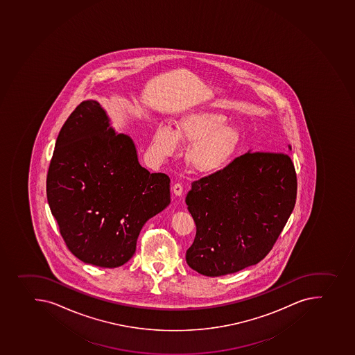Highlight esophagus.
Returning a JSON list of instances; mask_svg holds the SVG:
<instances>
[{
  "instance_id": "1",
  "label": "esophagus",
  "mask_w": 355,
  "mask_h": 355,
  "mask_svg": "<svg viewBox=\"0 0 355 355\" xmlns=\"http://www.w3.org/2000/svg\"><path fill=\"white\" fill-rule=\"evenodd\" d=\"M172 190L173 192H174V195L178 196V197H181V196H182V184H180V183H176V184H174V186H173Z\"/></svg>"
}]
</instances>
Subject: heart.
I'll list each match as a JSON object with an SVG mask.
<instances>
[{
	"label": "heart",
	"mask_w": 355,
	"mask_h": 355,
	"mask_svg": "<svg viewBox=\"0 0 355 355\" xmlns=\"http://www.w3.org/2000/svg\"><path fill=\"white\" fill-rule=\"evenodd\" d=\"M175 130L162 125L151 141L153 155L164 159L175 156L181 144L190 146L187 153L189 167L199 175H214L234 159L241 146V135L227 116L215 110H197L181 116Z\"/></svg>",
	"instance_id": "1"
}]
</instances>
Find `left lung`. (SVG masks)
I'll return each instance as SVG.
<instances>
[{
    "label": "left lung",
    "instance_id": "1",
    "mask_svg": "<svg viewBox=\"0 0 355 355\" xmlns=\"http://www.w3.org/2000/svg\"><path fill=\"white\" fill-rule=\"evenodd\" d=\"M296 193L294 164L282 153L248 151L192 182L186 202L197 232L187 250L188 266L206 277L255 266L282 234Z\"/></svg>",
    "mask_w": 355,
    "mask_h": 355
}]
</instances>
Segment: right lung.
I'll return each mask as SVG.
<instances>
[{
    "label": "right lung",
    "mask_w": 355,
    "mask_h": 355,
    "mask_svg": "<svg viewBox=\"0 0 355 355\" xmlns=\"http://www.w3.org/2000/svg\"><path fill=\"white\" fill-rule=\"evenodd\" d=\"M169 182L141 166L132 137L119 135L103 105L87 100L59 132L46 196L73 255L117 268L135 255L146 222L168 206Z\"/></svg>",
    "instance_id": "right-lung-1"
}]
</instances>
